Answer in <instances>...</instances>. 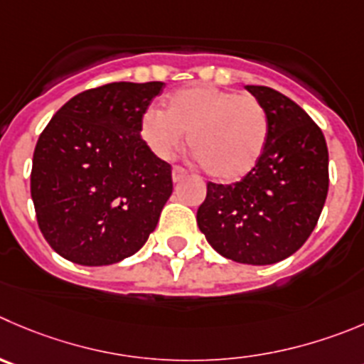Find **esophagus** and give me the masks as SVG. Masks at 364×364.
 <instances>
[{"instance_id": "34e87169", "label": "esophagus", "mask_w": 364, "mask_h": 364, "mask_svg": "<svg viewBox=\"0 0 364 364\" xmlns=\"http://www.w3.org/2000/svg\"><path fill=\"white\" fill-rule=\"evenodd\" d=\"M171 176H173V182H180V180H184L186 176H188V173H186L182 168H178V166H175V168L171 169Z\"/></svg>"}]
</instances>
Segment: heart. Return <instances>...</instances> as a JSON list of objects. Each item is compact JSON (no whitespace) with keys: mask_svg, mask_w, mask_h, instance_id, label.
<instances>
[{"mask_svg":"<svg viewBox=\"0 0 364 364\" xmlns=\"http://www.w3.org/2000/svg\"><path fill=\"white\" fill-rule=\"evenodd\" d=\"M144 143L161 159H171L188 143L207 175L218 182H237L261 159L268 119L250 95L195 84L171 92L166 112L150 107L139 121Z\"/></svg>","mask_w":364,"mask_h":364,"instance_id":"1","label":"heart"}]
</instances>
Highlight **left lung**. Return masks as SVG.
<instances>
[{"instance_id":"obj_1","label":"left lung","mask_w":364,"mask_h":364,"mask_svg":"<svg viewBox=\"0 0 364 364\" xmlns=\"http://www.w3.org/2000/svg\"><path fill=\"white\" fill-rule=\"evenodd\" d=\"M268 119L264 151L234 184H207L196 223L210 247L243 264H275L295 254L323 209L328 191L325 137L293 100L247 85Z\"/></svg>"}]
</instances>
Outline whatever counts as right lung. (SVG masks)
Masks as SVG:
<instances>
[{"label": "right lung", "mask_w": 364, "mask_h": 364, "mask_svg": "<svg viewBox=\"0 0 364 364\" xmlns=\"http://www.w3.org/2000/svg\"><path fill=\"white\" fill-rule=\"evenodd\" d=\"M162 82H114L73 96L37 141L32 200L50 247L82 266L136 254L173 193L171 166L141 139Z\"/></svg>", "instance_id": "right-lung-1"}]
</instances>
